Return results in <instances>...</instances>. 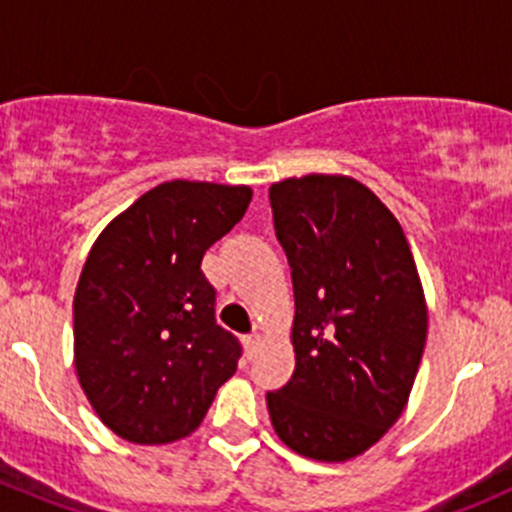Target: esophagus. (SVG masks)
<instances>
[{
	"label": "esophagus",
	"instance_id": "esophagus-1",
	"mask_svg": "<svg viewBox=\"0 0 512 512\" xmlns=\"http://www.w3.org/2000/svg\"><path fill=\"white\" fill-rule=\"evenodd\" d=\"M260 341H262V336L260 333H252V336H247V356H255L257 353V348H260Z\"/></svg>",
	"mask_w": 512,
	"mask_h": 512
}]
</instances>
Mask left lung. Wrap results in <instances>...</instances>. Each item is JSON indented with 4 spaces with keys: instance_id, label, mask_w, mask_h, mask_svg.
Returning a JSON list of instances; mask_svg holds the SVG:
<instances>
[{
    "instance_id": "1",
    "label": "left lung",
    "mask_w": 512,
    "mask_h": 512,
    "mask_svg": "<svg viewBox=\"0 0 512 512\" xmlns=\"http://www.w3.org/2000/svg\"><path fill=\"white\" fill-rule=\"evenodd\" d=\"M295 293V371L267 391L272 427L310 460L343 462L401 417L427 341V305L404 229L348 176L270 186Z\"/></svg>"
}]
</instances>
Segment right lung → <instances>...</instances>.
<instances>
[{"mask_svg": "<svg viewBox=\"0 0 512 512\" xmlns=\"http://www.w3.org/2000/svg\"><path fill=\"white\" fill-rule=\"evenodd\" d=\"M250 199V186L166 181L95 240L73 300L75 371L118 437H186L237 371L242 346L217 326V290L202 257L245 217Z\"/></svg>", "mask_w": 512, "mask_h": 512, "instance_id": "add662e5", "label": "right lung"}]
</instances>
